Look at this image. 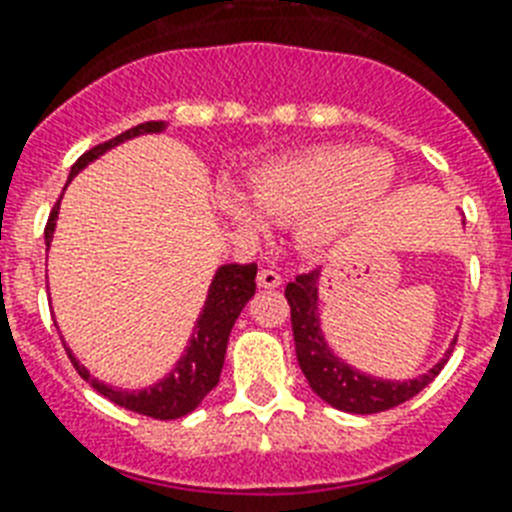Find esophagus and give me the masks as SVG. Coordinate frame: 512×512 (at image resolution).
Masks as SVG:
<instances>
[{
    "instance_id": "esophagus-1",
    "label": "esophagus",
    "mask_w": 512,
    "mask_h": 512,
    "mask_svg": "<svg viewBox=\"0 0 512 512\" xmlns=\"http://www.w3.org/2000/svg\"><path fill=\"white\" fill-rule=\"evenodd\" d=\"M256 280H259V287H266V290H274V287L282 285V274L274 272V269H261Z\"/></svg>"
}]
</instances>
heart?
I'll return each instance as SVG.
<instances>
[{
    "mask_svg": "<svg viewBox=\"0 0 512 512\" xmlns=\"http://www.w3.org/2000/svg\"><path fill=\"white\" fill-rule=\"evenodd\" d=\"M392 180L395 162L382 151L316 146L253 172L251 196L219 188L217 206L243 235L264 238L272 222H295V243L322 251L382 204Z\"/></svg>",
    "mask_w": 512,
    "mask_h": 512,
    "instance_id": "1",
    "label": "heart"
}]
</instances>
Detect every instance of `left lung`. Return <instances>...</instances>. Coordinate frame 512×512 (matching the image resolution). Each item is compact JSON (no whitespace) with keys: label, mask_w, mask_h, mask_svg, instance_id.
<instances>
[{"label":"left lung","mask_w":512,"mask_h":512,"mask_svg":"<svg viewBox=\"0 0 512 512\" xmlns=\"http://www.w3.org/2000/svg\"><path fill=\"white\" fill-rule=\"evenodd\" d=\"M319 277H322L319 269L298 274L295 282H287L285 298L290 303L295 356H298L301 371L306 374L311 390L324 403L345 413H382L411 400L413 395L424 390L426 384L434 382V377L447 363L450 350L426 374L416 379H405V382L369 377V374L353 369L340 356H335L324 340L322 319H319Z\"/></svg>","instance_id":"1"}]
</instances>
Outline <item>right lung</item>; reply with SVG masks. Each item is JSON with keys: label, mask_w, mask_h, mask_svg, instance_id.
Instances as JSON below:
<instances>
[{"label": "right lung", "mask_w": 512, "mask_h": 512, "mask_svg": "<svg viewBox=\"0 0 512 512\" xmlns=\"http://www.w3.org/2000/svg\"><path fill=\"white\" fill-rule=\"evenodd\" d=\"M164 128H167V122L162 120L141 122V125L125 130V133H120L117 138H112V141L99 143V146L86 151V154L80 156L78 162L73 164L67 183H70L88 162L99 159L101 154H107L109 149L120 146L122 141L138 138V135L143 133H162ZM57 214L59 201L54 204L52 214H49V222H46V251H49V243H52L54 238ZM253 293H256V264L219 266L217 274H214V280H211L204 311L198 314V322L196 327H193V337L188 340V348H185L183 358L175 363V369H172L167 377L159 379V382L151 384V387H146V390H117V387H109V384L91 377V371L73 356V350H65L80 377L86 379L99 395L112 400L114 405L141 413V416L159 418V421H172V418L188 416L190 411H196L198 405H201V400L217 387L222 366H225L227 340H230L232 324H235V319L240 316V311L246 308V303L251 301Z\"/></svg>", "instance_id": "right-lung-1"}]
</instances>
